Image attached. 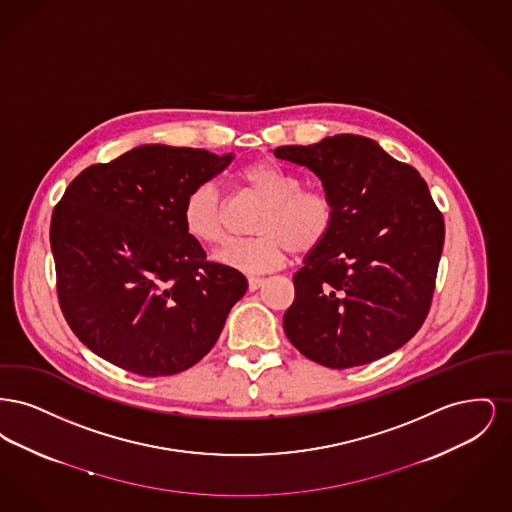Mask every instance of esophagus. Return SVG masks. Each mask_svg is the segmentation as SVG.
<instances>
[{"label":"esophagus","instance_id":"esophagus-1","mask_svg":"<svg viewBox=\"0 0 512 512\" xmlns=\"http://www.w3.org/2000/svg\"><path fill=\"white\" fill-rule=\"evenodd\" d=\"M265 284V278H249V292H255V290H259L261 286Z\"/></svg>","mask_w":512,"mask_h":512}]
</instances>
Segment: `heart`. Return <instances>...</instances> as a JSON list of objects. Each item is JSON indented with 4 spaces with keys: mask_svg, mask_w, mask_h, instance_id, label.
<instances>
[{
    "mask_svg": "<svg viewBox=\"0 0 512 512\" xmlns=\"http://www.w3.org/2000/svg\"><path fill=\"white\" fill-rule=\"evenodd\" d=\"M238 182L265 207L255 220L257 238L228 242L217 253L224 267L244 274H265L286 263L288 251L313 253L336 224V203L322 188H305L301 178L270 161H255L238 172ZM186 232L199 244L224 240V201L213 182L197 184L184 199Z\"/></svg>",
    "mask_w": 512,
    "mask_h": 512,
    "instance_id": "b5f03b06",
    "label": "heart"
}]
</instances>
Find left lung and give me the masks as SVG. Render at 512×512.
Instances as JSON below:
<instances>
[{"instance_id":"obj_1","label":"left lung","mask_w":512,"mask_h":512,"mask_svg":"<svg viewBox=\"0 0 512 512\" xmlns=\"http://www.w3.org/2000/svg\"><path fill=\"white\" fill-rule=\"evenodd\" d=\"M274 155L315 172L336 203L332 234L293 274L288 340L328 368L366 365L403 347L430 311L445 238L428 184L355 134Z\"/></svg>"}]
</instances>
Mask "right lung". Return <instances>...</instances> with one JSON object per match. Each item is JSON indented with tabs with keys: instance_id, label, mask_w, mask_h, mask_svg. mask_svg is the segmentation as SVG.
Instances as JSON below:
<instances>
[{
	"instance_id": "add662e5",
	"label": "right lung",
	"mask_w": 512,
	"mask_h": 512,
	"mask_svg": "<svg viewBox=\"0 0 512 512\" xmlns=\"http://www.w3.org/2000/svg\"><path fill=\"white\" fill-rule=\"evenodd\" d=\"M234 155L149 144L80 172L55 205L57 297L76 338L140 376H172L219 340L247 280L207 261L184 226L197 184Z\"/></svg>"
}]
</instances>
